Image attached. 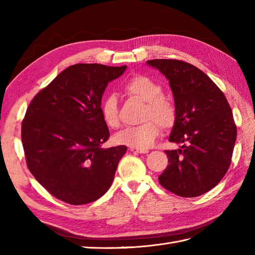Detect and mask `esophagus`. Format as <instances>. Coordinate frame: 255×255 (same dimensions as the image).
I'll list each match as a JSON object with an SVG mask.
<instances>
[{"instance_id":"obj_1","label":"esophagus","mask_w":255,"mask_h":255,"mask_svg":"<svg viewBox=\"0 0 255 255\" xmlns=\"http://www.w3.org/2000/svg\"><path fill=\"white\" fill-rule=\"evenodd\" d=\"M129 150L131 151V152H136V153H148L149 150L148 149H138V148H129Z\"/></svg>"}]
</instances>
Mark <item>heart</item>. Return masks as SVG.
Masks as SVG:
<instances>
[{
  "label": "heart",
  "mask_w": 255,
  "mask_h": 255,
  "mask_svg": "<svg viewBox=\"0 0 255 255\" xmlns=\"http://www.w3.org/2000/svg\"><path fill=\"white\" fill-rule=\"evenodd\" d=\"M124 93L132 99L145 102L141 119L137 126L123 129L116 134V141L130 148L147 149L152 145L161 131V126L169 129L176 122V108L165 97L160 83L147 75L137 74L123 84ZM101 114L104 123L111 128L119 126L118 100L115 94H107L102 101Z\"/></svg>",
  "instance_id": "heart-1"
}]
</instances>
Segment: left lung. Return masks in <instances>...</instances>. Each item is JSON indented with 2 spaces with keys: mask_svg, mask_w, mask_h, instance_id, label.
Listing matches in <instances>:
<instances>
[{
  "mask_svg": "<svg viewBox=\"0 0 255 255\" xmlns=\"http://www.w3.org/2000/svg\"><path fill=\"white\" fill-rule=\"evenodd\" d=\"M147 62L169 80L176 108L169 140L183 144L165 150L169 164L159 182L177 196H200L223 180L231 163L237 126L230 105L214 81L193 64L174 59Z\"/></svg>",
  "mask_w": 255,
  "mask_h": 255,
  "instance_id": "obj_1",
  "label": "left lung"
}]
</instances>
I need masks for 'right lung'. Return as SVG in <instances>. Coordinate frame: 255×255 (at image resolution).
<instances>
[{
  "label": "right lung",
  "instance_id": "add662e5",
  "mask_svg": "<svg viewBox=\"0 0 255 255\" xmlns=\"http://www.w3.org/2000/svg\"><path fill=\"white\" fill-rule=\"evenodd\" d=\"M126 68L74 64L38 92L27 107L21 122L27 167L64 203H92L112 185L127 147H102L110 130L102 118L101 101L108 82Z\"/></svg>",
  "mask_w": 255,
  "mask_h": 255
}]
</instances>
